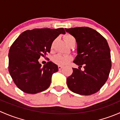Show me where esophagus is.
I'll use <instances>...</instances> for the list:
<instances>
[{"instance_id": "1", "label": "esophagus", "mask_w": 120, "mask_h": 120, "mask_svg": "<svg viewBox=\"0 0 120 120\" xmlns=\"http://www.w3.org/2000/svg\"><path fill=\"white\" fill-rule=\"evenodd\" d=\"M63 68V66H58V68H59V70H61V69H62Z\"/></svg>"}]
</instances>
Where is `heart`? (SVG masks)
I'll list each match as a JSON object with an SVG mask.
<instances>
[{"label": "heart", "mask_w": 120, "mask_h": 120, "mask_svg": "<svg viewBox=\"0 0 120 120\" xmlns=\"http://www.w3.org/2000/svg\"><path fill=\"white\" fill-rule=\"evenodd\" d=\"M75 39L74 37L71 35H67L64 37V40L66 43L71 40ZM72 60V56L70 55H65V54H59L54 56L53 58V61L54 63L60 66H64Z\"/></svg>", "instance_id": "b5f03b06"}]
</instances>
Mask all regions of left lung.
<instances>
[{"instance_id":"1","label":"left lung","mask_w":120,"mask_h":120,"mask_svg":"<svg viewBox=\"0 0 120 120\" xmlns=\"http://www.w3.org/2000/svg\"><path fill=\"white\" fill-rule=\"evenodd\" d=\"M75 38L77 54L72 74L67 78L69 89L75 94L90 95L99 91L108 79L112 67L110 50L106 39L86 26L65 28ZM84 66V71L80 67Z\"/></svg>"}]
</instances>
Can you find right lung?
<instances>
[{
  "mask_svg": "<svg viewBox=\"0 0 120 120\" xmlns=\"http://www.w3.org/2000/svg\"><path fill=\"white\" fill-rule=\"evenodd\" d=\"M61 34H66L63 28H35L23 32L13 42L8 53V71L20 90L35 94L49 88L58 67L52 61L42 66L38 59L50 52L53 41Z\"/></svg>",
  "mask_w": 120,
  "mask_h": 120,
  "instance_id": "right-lung-1",
  "label": "right lung"
}]
</instances>
